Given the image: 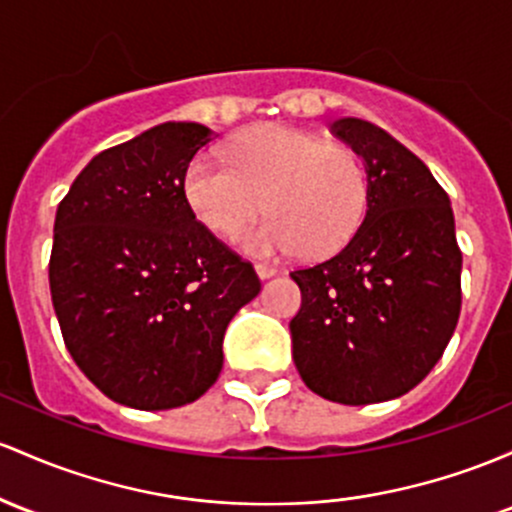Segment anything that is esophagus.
Here are the masks:
<instances>
[{
	"label": "esophagus",
	"mask_w": 512,
	"mask_h": 512,
	"mask_svg": "<svg viewBox=\"0 0 512 512\" xmlns=\"http://www.w3.org/2000/svg\"><path fill=\"white\" fill-rule=\"evenodd\" d=\"M255 272H257V277L260 279H269V277H274V274H277V267H272V265H255Z\"/></svg>",
	"instance_id": "1"
}]
</instances>
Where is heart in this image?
Here are the masks:
<instances>
[{
	"mask_svg": "<svg viewBox=\"0 0 512 512\" xmlns=\"http://www.w3.org/2000/svg\"><path fill=\"white\" fill-rule=\"evenodd\" d=\"M182 194L196 221L226 240L265 209L269 218L243 235L252 255H289L301 247V255L325 257L355 238L369 184L345 145L289 126H262L230 145L228 162L194 157Z\"/></svg>",
	"mask_w": 512,
	"mask_h": 512,
	"instance_id": "obj_1",
	"label": "heart"
}]
</instances>
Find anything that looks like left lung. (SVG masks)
Segmentation results:
<instances>
[{
    "instance_id": "left-lung-1",
    "label": "left lung",
    "mask_w": 512,
    "mask_h": 512,
    "mask_svg": "<svg viewBox=\"0 0 512 512\" xmlns=\"http://www.w3.org/2000/svg\"><path fill=\"white\" fill-rule=\"evenodd\" d=\"M330 131L364 157L367 216L338 255L291 272V345L308 389L367 406L440 362L462 311V250L449 196L420 157L369 121L335 119Z\"/></svg>"
}]
</instances>
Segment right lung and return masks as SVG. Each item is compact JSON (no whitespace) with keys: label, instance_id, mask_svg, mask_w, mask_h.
<instances>
[{"label":"right lung","instance_id":"obj_1","mask_svg":"<svg viewBox=\"0 0 512 512\" xmlns=\"http://www.w3.org/2000/svg\"><path fill=\"white\" fill-rule=\"evenodd\" d=\"M211 136L201 123H162L114 145L55 213L48 279L67 352L101 393L138 411L204 396L230 318L262 289L184 204V170Z\"/></svg>","mask_w":512,"mask_h":512}]
</instances>
